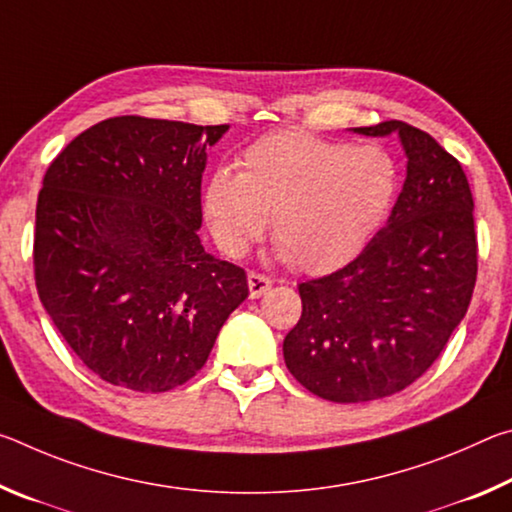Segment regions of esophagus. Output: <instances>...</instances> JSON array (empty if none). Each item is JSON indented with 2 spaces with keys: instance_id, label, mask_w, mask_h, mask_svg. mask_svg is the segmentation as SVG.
Segmentation results:
<instances>
[{
  "instance_id": "1",
  "label": "esophagus",
  "mask_w": 512,
  "mask_h": 512,
  "mask_svg": "<svg viewBox=\"0 0 512 512\" xmlns=\"http://www.w3.org/2000/svg\"><path fill=\"white\" fill-rule=\"evenodd\" d=\"M273 280L268 275H262V273H255L250 271L248 273V289H250V298H259L264 296V293L271 289Z\"/></svg>"
}]
</instances>
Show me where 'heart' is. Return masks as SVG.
I'll list each match as a JSON object with an SVG mask.
<instances>
[{"mask_svg": "<svg viewBox=\"0 0 512 512\" xmlns=\"http://www.w3.org/2000/svg\"><path fill=\"white\" fill-rule=\"evenodd\" d=\"M397 189L400 167L377 144L280 131L248 146L239 173L216 169L203 205L228 255H244L271 216L280 255L307 273H327L361 253L391 212Z\"/></svg>", "mask_w": 512, "mask_h": 512, "instance_id": "heart-1", "label": "heart"}]
</instances>
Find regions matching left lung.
<instances>
[{"mask_svg":"<svg viewBox=\"0 0 512 512\" xmlns=\"http://www.w3.org/2000/svg\"><path fill=\"white\" fill-rule=\"evenodd\" d=\"M354 131L400 135L404 187L359 257L300 284L302 316L282 345L291 375L339 404L400 393L431 368L470 307L479 262L461 162L404 121Z\"/></svg>","mask_w":512,"mask_h":512,"instance_id":"left-lung-1","label":"left lung"}]
</instances>
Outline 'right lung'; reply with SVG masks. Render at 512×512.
Listing matches in <instances>:
<instances>
[{"label": "right lung", "instance_id": "obj_1", "mask_svg": "<svg viewBox=\"0 0 512 512\" xmlns=\"http://www.w3.org/2000/svg\"><path fill=\"white\" fill-rule=\"evenodd\" d=\"M228 124L137 115L74 137L42 180L33 268L42 307L94 375L137 393L183 386L248 298L205 253L201 178Z\"/></svg>", "mask_w": 512, "mask_h": 512}]
</instances>
